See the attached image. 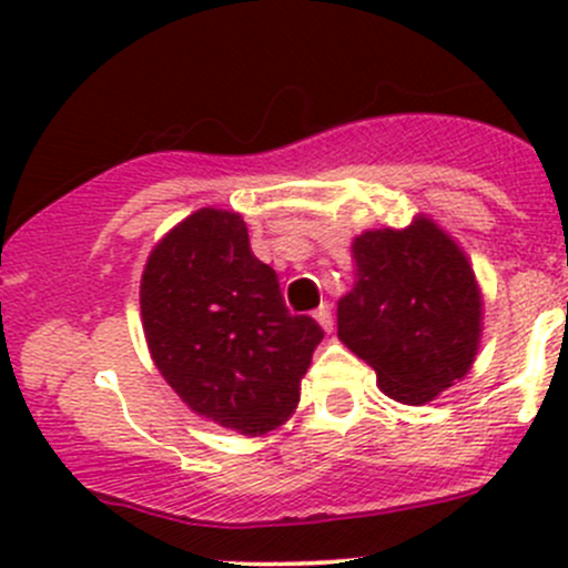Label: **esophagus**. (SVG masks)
Listing matches in <instances>:
<instances>
[{"instance_id": "esophagus-1", "label": "esophagus", "mask_w": 568, "mask_h": 568, "mask_svg": "<svg viewBox=\"0 0 568 568\" xmlns=\"http://www.w3.org/2000/svg\"><path fill=\"white\" fill-rule=\"evenodd\" d=\"M316 321H318L321 329H324V332L332 329V311H329V305H321V307H318V311H316Z\"/></svg>"}]
</instances>
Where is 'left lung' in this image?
I'll return each instance as SVG.
<instances>
[{
	"mask_svg": "<svg viewBox=\"0 0 568 568\" xmlns=\"http://www.w3.org/2000/svg\"><path fill=\"white\" fill-rule=\"evenodd\" d=\"M357 283L337 302V337L400 404L420 406L467 376L480 343L475 272L428 216L365 231L352 244Z\"/></svg>",
	"mask_w": 568,
	"mask_h": 568,
	"instance_id": "8db88e82",
	"label": "left lung"
}]
</instances>
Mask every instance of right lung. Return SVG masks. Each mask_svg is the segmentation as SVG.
Returning <instances> with one entry per match:
<instances>
[{
	"label": "right lung",
	"mask_w": 568,
	"mask_h": 568,
	"mask_svg": "<svg viewBox=\"0 0 568 568\" xmlns=\"http://www.w3.org/2000/svg\"><path fill=\"white\" fill-rule=\"evenodd\" d=\"M140 307L153 363L189 409L250 437L288 420L324 329L291 316L236 211L178 222L148 255Z\"/></svg>",
	"instance_id": "1"
}]
</instances>
